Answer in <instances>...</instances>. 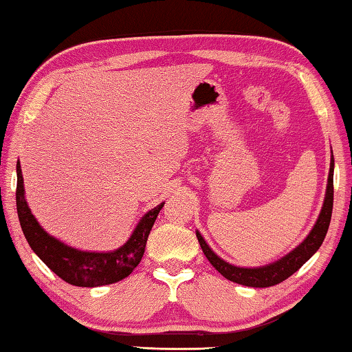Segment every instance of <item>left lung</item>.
Here are the masks:
<instances>
[{"label": "left lung", "instance_id": "obj_1", "mask_svg": "<svg viewBox=\"0 0 352 352\" xmlns=\"http://www.w3.org/2000/svg\"><path fill=\"white\" fill-rule=\"evenodd\" d=\"M332 205H333V160H331V169H329V178H327V189H326V197L323 208H321L320 217L317 223L312 228L311 233L305 239L301 245H298L294 252L285 254L276 262H273L270 265L259 267V269H243V267H234L220 259L219 256L208 247L204 237L200 236L197 231V239L201 250H204L208 261L211 262V265L216 269L220 275L225 276L230 281L248 285V287H270V285H276L283 283L284 279L294 275V273L301 269V265L311 258V256L317 252L321 243L324 241V236L327 233L331 223L332 216Z\"/></svg>", "mask_w": 352, "mask_h": 352}]
</instances>
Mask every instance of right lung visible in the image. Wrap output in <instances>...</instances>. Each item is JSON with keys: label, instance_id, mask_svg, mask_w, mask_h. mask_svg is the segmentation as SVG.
I'll return each instance as SVG.
<instances>
[{"label": "right lung", "instance_id": "add662e5", "mask_svg": "<svg viewBox=\"0 0 352 352\" xmlns=\"http://www.w3.org/2000/svg\"><path fill=\"white\" fill-rule=\"evenodd\" d=\"M16 211L20 225L35 254L58 278L77 287H98L121 281L133 272L144 254L146 242L164 204L153 208L140 220L133 234L121 248L110 253H90L65 245L41 228L25 200L21 166L16 163Z\"/></svg>", "mask_w": 352, "mask_h": 352}]
</instances>
